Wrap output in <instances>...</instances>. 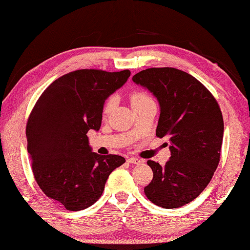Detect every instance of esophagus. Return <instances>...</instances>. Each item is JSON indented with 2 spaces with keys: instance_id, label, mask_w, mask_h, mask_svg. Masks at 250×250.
<instances>
[{
  "instance_id": "34e87169",
  "label": "esophagus",
  "mask_w": 250,
  "mask_h": 250,
  "mask_svg": "<svg viewBox=\"0 0 250 250\" xmlns=\"http://www.w3.org/2000/svg\"><path fill=\"white\" fill-rule=\"evenodd\" d=\"M144 161L143 160H140L138 157H129L128 158V163H131V164H135V165H140L142 164Z\"/></svg>"
}]
</instances>
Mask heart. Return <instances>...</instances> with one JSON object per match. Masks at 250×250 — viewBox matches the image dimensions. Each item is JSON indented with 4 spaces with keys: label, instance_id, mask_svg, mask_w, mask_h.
Returning a JSON list of instances; mask_svg holds the SVG:
<instances>
[{
    "label": "heart",
    "instance_id": "1",
    "mask_svg": "<svg viewBox=\"0 0 250 250\" xmlns=\"http://www.w3.org/2000/svg\"><path fill=\"white\" fill-rule=\"evenodd\" d=\"M148 99H151V98H149L147 95H145L143 93H140V92L133 93L132 95H131V104H132V106L137 105V104H140V103H142V102L148 101ZM112 104H113L112 99H110V101H108V103L106 104V106H105V112H108V111L110 110Z\"/></svg>",
    "mask_w": 250,
    "mask_h": 250
}]
</instances>
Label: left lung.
Listing matches in <instances>:
<instances>
[{"mask_svg":"<svg viewBox=\"0 0 250 250\" xmlns=\"http://www.w3.org/2000/svg\"><path fill=\"white\" fill-rule=\"evenodd\" d=\"M132 81L157 99L156 135L170 141L165 166L147 162L153 179L144 192L158 207H183L206 189L219 165L224 133L219 104L197 79L174 67L143 70Z\"/></svg>","mask_w":250,"mask_h":250,"instance_id":"left-lung-1","label":"left lung"}]
</instances>
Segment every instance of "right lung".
<instances>
[{
	"label": "right lung",
	"mask_w": 250,
	"mask_h": 250,
	"mask_svg": "<svg viewBox=\"0 0 250 250\" xmlns=\"http://www.w3.org/2000/svg\"><path fill=\"white\" fill-rule=\"evenodd\" d=\"M131 72L78 70L49 85L26 126L27 149L35 179L50 199L80 211L96 202L108 177L125 160L92 151L87 132L102 125L106 99Z\"/></svg>",
	"instance_id": "obj_1"
}]
</instances>
